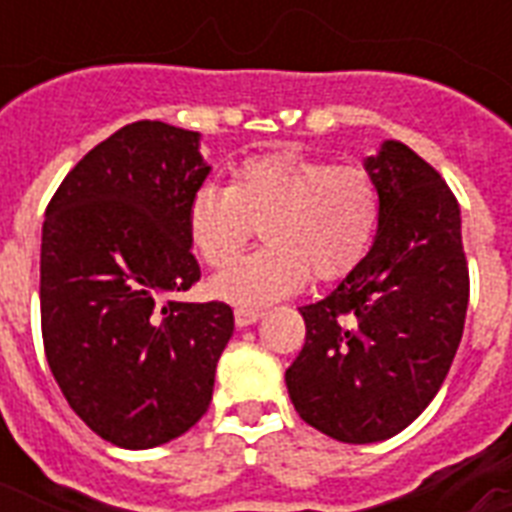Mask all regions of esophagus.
<instances>
[{
	"label": "esophagus",
	"instance_id": "34e87169",
	"mask_svg": "<svg viewBox=\"0 0 512 512\" xmlns=\"http://www.w3.org/2000/svg\"><path fill=\"white\" fill-rule=\"evenodd\" d=\"M236 327H252L255 321L263 319V311H257V308H236Z\"/></svg>",
	"mask_w": 512,
	"mask_h": 512
}]
</instances>
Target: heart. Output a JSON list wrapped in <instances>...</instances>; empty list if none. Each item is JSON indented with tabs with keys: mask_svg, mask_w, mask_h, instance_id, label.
Returning a JSON list of instances; mask_svg holds the SVG:
<instances>
[{
	"mask_svg": "<svg viewBox=\"0 0 512 512\" xmlns=\"http://www.w3.org/2000/svg\"><path fill=\"white\" fill-rule=\"evenodd\" d=\"M382 223V191L361 164L276 151L236 164L228 185H199L185 204V233L201 263L230 264L257 224L266 247L225 269L212 292L239 308L292 295L313 276L337 281L372 252Z\"/></svg>",
	"mask_w": 512,
	"mask_h": 512,
	"instance_id": "b5f03b06",
	"label": "heart"
}]
</instances>
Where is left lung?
<instances>
[{"label":"left lung","instance_id":"8db88e82","mask_svg":"<svg viewBox=\"0 0 512 512\" xmlns=\"http://www.w3.org/2000/svg\"><path fill=\"white\" fill-rule=\"evenodd\" d=\"M366 170L382 191L377 241L335 292L300 308L305 345L287 369L297 414L342 444L385 441L420 417L460 348L470 297L444 177L398 140Z\"/></svg>","mask_w":512,"mask_h":512}]
</instances>
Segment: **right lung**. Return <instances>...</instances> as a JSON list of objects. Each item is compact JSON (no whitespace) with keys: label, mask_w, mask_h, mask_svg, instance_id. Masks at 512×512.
<instances>
[{"label":"right lung","mask_w":512,"mask_h":512,"mask_svg":"<svg viewBox=\"0 0 512 512\" xmlns=\"http://www.w3.org/2000/svg\"><path fill=\"white\" fill-rule=\"evenodd\" d=\"M209 167L199 132L132 122L63 177L42 228V340L87 428L151 449L204 417L233 335L225 303H183L201 279L185 204Z\"/></svg>","instance_id":"1"}]
</instances>
